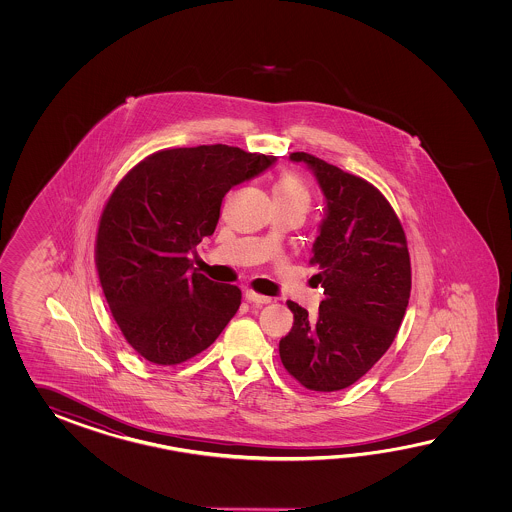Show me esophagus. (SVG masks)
I'll list each match as a JSON object with an SVG mask.
<instances>
[{"instance_id": "esophagus-1", "label": "esophagus", "mask_w": 512, "mask_h": 512, "mask_svg": "<svg viewBox=\"0 0 512 512\" xmlns=\"http://www.w3.org/2000/svg\"><path fill=\"white\" fill-rule=\"evenodd\" d=\"M245 298H247V300H249L252 305H256V307H260V305L271 304V298H269V296L256 293V291H252V289H249V291L245 293Z\"/></svg>"}]
</instances>
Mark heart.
Segmentation results:
<instances>
[{"mask_svg": "<svg viewBox=\"0 0 512 512\" xmlns=\"http://www.w3.org/2000/svg\"><path fill=\"white\" fill-rule=\"evenodd\" d=\"M274 201H302L309 205V188L304 179L294 172H282L272 185Z\"/></svg>", "mask_w": 512, "mask_h": 512, "instance_id": "heart-1", "label": "heart"}]
</instances>
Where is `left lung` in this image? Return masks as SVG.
Wrapping results in <instances>:
<instances>
[{"label": "left lung", "mask_w": 512, "mask_h": 512, "mask_svg": "<svg viewBox=\"0 0 512 512\" xmlns=\"http://www.w3.org/2000/svg\"><path fill=\"white\" fill-rule=\"evenodd\" d=\"M327 201L311 265L324 287L318 315L287 302L294 316L280 340L287 373L311 392H338L359 381L392 346L403 322L412 265L403 225L381 190L305 152Z\"/></svg>", "instance_id": "left-lung-1"}]
</instances>
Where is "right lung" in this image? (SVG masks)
<instances>
[{"label": "right lung", "mask_w": 512, "mask_h": 512, "mask_svg": "<svg viewBox=\"0 0 512 512\" xmlns=\"http://www.w3.org/2000/svg\"><path fill=\"white\" fill-rule=\"evenodd\" d=\"M274 161L227 144L166 148L115 186L98 221L95 265L109 311L142 359H192L236 315L240 287L192 271L190 254L214 234L230 188Z\"/></svg>", "instance_id": "obj_1"}]
</instances>
